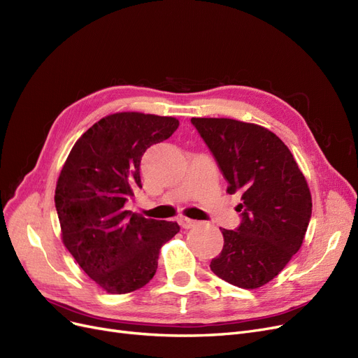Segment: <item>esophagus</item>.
<instances>
[{
  "label": "esophagus",
  "instance_id": "obj_1",
  "mask_svg": "<svg viewBox=\"0 0 358 358\" xmlns=\"http://www.w3.org/2000/svg\"><path fill=\"white\" fill-rule=\"evenodd\" d=\"M197 224H199V221L192 220V218H186V217L180 218V226H181L182 229H192V227H196Z\"/></svg>",
  "mask_w": 358,
  "mask_h": 358
}]
</instances>
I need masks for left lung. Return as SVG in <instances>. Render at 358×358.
Here are the masks:
<instances>
[{"label":"left lung","instance_id":"8db88e82","mask_svg":"<svg viewBox=\"0 0 358 358\" xmlns=\"http://www.w3.org/2000/svg\"><path fill=\"white\" fill-rule=\"evenodd\" d=\"M192 124L229 182L227 193H242V221L234 230L220 229L224 246L209 267L230 285L261 287L302 245L313 208L306 177L267 128L227 117H192Z\"/></svg>","mask_w":358,"mask_h":358}]
</instances>
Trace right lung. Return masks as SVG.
<instances>
[{
    "label": "right lung",
    "instance_id": "1",
    "mask_svg": "<svg viewBox=\"0 0 358 358\" xmlns=\"http://www.w3.org/2000/svg\"><path fill=\"white\" fill-rule=\"evenodd\" d=\"M177 128L171 116L109 115L84 132L63 165L55 196L63 243L106 292L121 295L148 285L159 250L180 231L177 222L125 210L141 189L144 152Z\"/></svg>",
    "mask_w": 358,
    "mask_h": 358
}]
</instances>
